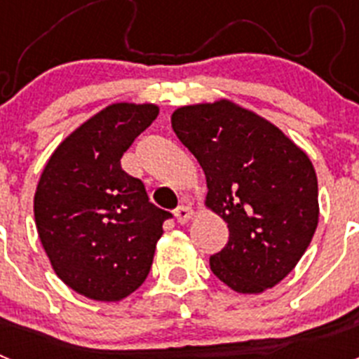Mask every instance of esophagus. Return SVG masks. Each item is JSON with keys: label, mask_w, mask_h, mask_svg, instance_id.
I'll return each instance as SVG.
<instances>
[{"label": "esophagus", "mask_w": 359, "mask_h": 359, "mask_svg": "<svg viewBox=\"0 0 359 359\" xmlns=\"http://www.w3.org/2000/svg\"><path fill=\"white\" fill-rule=\"evenodd\" d=\"M174 215H176L177 223L185 224V223H189L190 219H192V215H194V210H192V208H190V207H185V205H183V207H177L176 208Z\"/></svg>", "instance_id": "34e87169"}]
</instances>
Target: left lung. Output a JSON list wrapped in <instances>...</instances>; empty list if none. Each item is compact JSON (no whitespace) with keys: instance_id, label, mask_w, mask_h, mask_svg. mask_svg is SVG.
<instances>
[{"instance_id":"1","label":"left lung","mask_w":359,"mask_h":359,"mask_svg":"<svg viewBox=\"0 0 359 359\" xmlns=\"http://www.w3.org/2000/svg\"><path fill=\"white\" fill-rule=\"evenodd\" d=\"M172 129L207 176V207L230 237L212 273L262 293L297 266L318 224V182L306 152L277 126L230 100L177 107Z\"/></svg>"}]
</instances>
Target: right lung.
<instances>
[{
    "instance_id": "obj_1",
    "label": "right lung",
    "mask_w": 359,
    "mask_h": 359,
    "mask_svg": "<svg viewBox=\"0 0 359 359\" xmlns=\"http://www.w3.org/2000/svg\"><path fill=\"white\" fill-rule=\"evenodd\" d=\"M158 113L154 104H111L61 142L37 183L34 215L50 264L91 300L118 302L144 284L170 217L120 165Z\"/></svg>"
}]
</instances>
